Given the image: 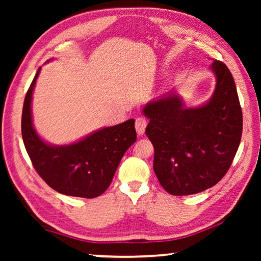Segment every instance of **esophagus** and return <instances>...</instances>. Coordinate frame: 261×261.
Masks as SVG:
<instances>
[{"label":"esophagus","instance_id":"esophagus-1","mask_svg":"<svg viewBox=\"0 0 261 261\" xmlns=\"http://www.w3.org/2000/svg\"><path fill=\"white\" fill-rule=\"evenodd\" d=\"M146 125H147V121L145 120L144 117H137L136 118V131L139 136L144 135L145 129H146Z\"/></svg>","mask_w":261,"mask_h":261}]
</instances>
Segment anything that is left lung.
<instances>
[{
    "instance_id": "1",
    "label": "left lung",
    "mask_w": 261,
    "mask_h": 261,
    "mask_svg": "<svg viewBox=\"0 0 261 261\" xmlns=\"http://www.w3.org/2000/svg\"><path fill=\"white\" fill-rule=\"evenodd\" d=\"M216 85L205 105L188 108L170 92L145 106L146 136L154 147L153 169L168 193L189 196L210 189L230 168L240 146L242 108L227 65L213 61Z\"/></svg>"
}]
</instances>
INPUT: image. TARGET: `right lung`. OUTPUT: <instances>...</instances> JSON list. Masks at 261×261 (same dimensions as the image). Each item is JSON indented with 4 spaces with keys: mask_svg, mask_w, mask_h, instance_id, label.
Returning <instances> with one entry per match:
<instances>
[{
    "mask_svg": "<svg viewBox=\"0 0 261 261\" xmlns=\"http://www.w3.org/2000/svg\"><path fill=\"white\" fill-rule=\"evenodd\" d=\"M40 69L26 93L21 114L26 152L37 173L55 191L72 197H98L108 189L121 159L137 139L135 120L103 127L70 145L46 143L34 130L31 108Z\"/></svg>",
    "mask_w": 261,
    "mask_h": 261,
    "instance_id": "right-lung-1",
    "label": "right lung"
}]
</instances>
